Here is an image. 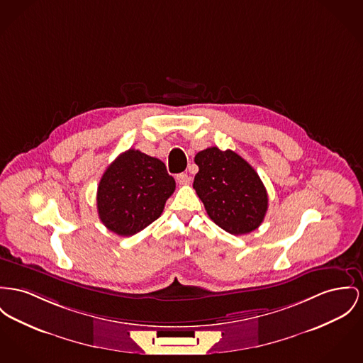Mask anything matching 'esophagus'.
Wrapping results in <instances>:
<instances>
[{
	"label": "esophagus",
	"instance_id": "esophagus-1",
	"mask_svg": "<svg viewBox=\"0 0 363 363\" xmlns=\"http://www.w3.org/2000/svg\"><path fill=\"white\" fill-rule=\"evenodd\" d=\"M176 180L179 184L186 186L190 183V176L187 173H179V174H176Z\"/></svg>",
	"mask_w": 363,
	"mask_h": 363
}]
</instances>
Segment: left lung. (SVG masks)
Wrapping results in <instances>:
<instances>
[{"mask_svg":"<svg viewBox=\"0 0 363 363\" xmlns=\"http://www.w3.org/2000/svg\"><path fill=\"white\" fill-rule=\"evenodd\" d=\"M193 187L220 228L242 235L256 230L266 216L268 195L257 172L231 150L209 147L195 158Z\"/></svg>","mask_w":363,"mask_h":363,"instance_id":"obj_1","label":"left lung"}]
</instances>
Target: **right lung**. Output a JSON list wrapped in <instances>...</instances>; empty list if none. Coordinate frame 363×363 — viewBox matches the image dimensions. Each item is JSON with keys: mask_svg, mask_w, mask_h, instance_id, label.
I'll list each match as a JSON object with an SVG mask.
<instances>
[{"mask_svg": "<svg viewBox=\"0 0 363 363\" xmlns=\"http://www.w3.org/2000/svg\"><path fill=\"white\" fill-rule=\"evenodd\" d=\"M174 189V179L162 161L130 148L118 155L100 179L99 218L117 235H135L161 216Z\"/></svg>", "mask_w": 363, "mask_h": 363, "instance_id": "right-lung-1", "label": "right lung"}]
</instances>
